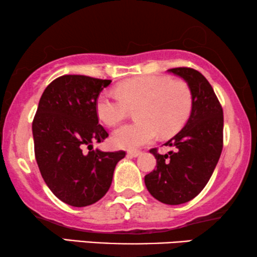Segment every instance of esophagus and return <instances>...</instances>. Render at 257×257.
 I'll return each mask as SVG.
<instances>
[{
	"mask_svg": "<svg viewBox=\"0 0 257 257\" xmlns=\"http://www.w3.org/2000/svg\"><path fill=\"white\" fill-rule=\"evenodd\" d=\"M143 152L140 150H131V151H128L127 152V156L128 157H132V158H136V157H138V156H140V154H142Z\"/></svg>",
	"mask_w": 257,
	"mask_h": 257,
	"instance_id": "esophagus-1",
	"label": "esophagus"
}]
</instances>
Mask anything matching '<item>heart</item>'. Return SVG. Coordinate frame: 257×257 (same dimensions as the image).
I'll list each match as a JSON object with an SVG mask.
<instances>
[{
  "instance_id": "1",
  "label": "heart",
  "mask_w": 257,
  "mask_h": 257,
  "mask_svg": "<svg viewBox=\"0 0 257 257\" xmlns=\"http://www.w3.org/2000/svg\"><path fill=\"white\" fill-rule=\"evenodd\" d=\"M118 92L104 91L96 111L104 124L114 126L137 107L131 124L115 130L112 143L120 149L135 150L153 142L158 135L172 136L186 124L193 108V94L181 80L167 76H142L120 83Z\"/></svg>"
}]
</instances>
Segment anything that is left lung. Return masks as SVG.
Wrapping results in <instances>:
<instances>
[{
  "label": "left lung",
  "instance_id": "1",
  "mask_svg": "<svg viewBox=\"0 0 257 257\" xmlns=\"http://www.w3.org/2000/svg\"><path fill=\"white\" fill-rule=\"evenodd\" d=\"M184 78L193 94V108L185 127L168 140L167 154L150 152L157 166L145 175L151 195L166 205H181L194 199L212 177L223 147V111L212 85L192 68L168 70Z\"/></svg>",
  "mask_w": 257,
  "mask_h": 257
}]
</instances>
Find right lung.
Returning a JSON list of instances; mask_svg holds the SVG:
<instances>
[{
    "mask_svg": "<svg viewBox=\"0 0 257 257\" xmlns=\"http://www.w3.org/2000/svg\"><path fill=\"white\" fill-rule=\"evenodd\" d=\"M110 83V79L64 75L49 84L38 103L33 121L38 168L50 191L70 206H90L103 198L115 165L126 154L92 147V143L108 137L98 124L96 103Z\"/></svg>",
    "mask_w": 257,
    "mask_h": 257,
    "instance_id": "obj_1",
    "label": "right lung"
}]
</instances>
